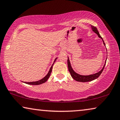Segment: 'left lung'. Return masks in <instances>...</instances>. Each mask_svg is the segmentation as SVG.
I'll return each instance as SVG.
<instances>
[{
  "mask_svg": "<svg viewBox=\"0 0 120 120\" xmlns=\"http://www.w3.org/2000/svg\"><path fill=\"white\" fill-rule=\"evenodd\" d=\"M91 26V29H92V31L94 32V33L98 35V37H99L100 38H101L102 39V41H103L104 45L105 46V44L104 40H103V39H102V38L101 37V36L100 35L99 33L98 32L97 29V28L93 26ZM106 60H107V59H106ZM106 60H105V64L103 66V67H102V69L101 70H100V71L98 72V73H95L94 74H91V75H80V74L76 73V72L73 70V68H72L71 66V64H70V62L69 57L68 56L67 64H68V70H69V71L70 72V75H71V77H73V79H75V81H78V82H90V81H92L93 80H94V79H97L100 75V74H101V73L102 72V71H103V70L104 69L105 66V64L106 62Z\"/></svg>",
  "mask_w": 120,
  "mask_h": 120,
  "instance_id": "1",
  "label": "left lung"
}]
</instances>
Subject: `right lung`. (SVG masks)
<instances>
[{"instance_id": "obj_1", "label": "right lung", "mask_w": 120, "mask_h": 120, "mask_svg": "<svg viewBox=\"0 0 120 120\" xmlns=\"http://www.w3.org/2000/svg\"><path fill=\"white\" fill-rule=\"evenodd\" d=\"M58 58H56L55 59V60L54 61V62H53L52 65L51 66V67L50 68V70H49V71L48 72V73L47 74V75L45 76L42 79H40V80L38 81H35V82H23L26 83V84H29V85H40V84H43V83H44L46 82L47 81V79H49V77L50 76V75H51V72H52V67H53V64H54V62H56V60Z\"/></svg>"}]
</instances>
